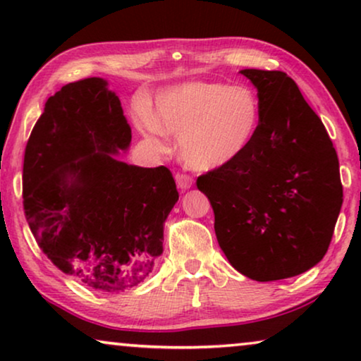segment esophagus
Segmentation results:
<instances>
[{
  "instance_id": "esophagus-1",
  "label": "esophagus",
  "mask_w": 361,
  "mask_h": 361,
  "mask_svg": "<svg viewBox=\"0 0 361 361\" xmlns=\"http://www.w3.org/2000/svg\"><path fill=\"white\" fill-rule=\"evenodd\" d=\"M176 182H177V187L184 192V190H189L192 184H194V179H192L190 176H185V174H176Z\"/></svg>"
}]
</instances>
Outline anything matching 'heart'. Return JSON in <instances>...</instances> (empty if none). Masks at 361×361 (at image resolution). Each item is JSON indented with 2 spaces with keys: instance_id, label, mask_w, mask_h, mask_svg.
Returning a JSON list of instances; mask_svg holds the SVG:
<instances>
[{
  "instance_id": "heart-1",
  "label": "heart",
  "mask_w": 361,
  "mask_h": 361,
  "mask_svg": "<svg viewBox=\"0 0 361 361\" xmlns=\"http://www.w3.org/2000/svg\"><path fill=\"white\" fill-rule=\"evenodd\" d=\"M136 121L142 131L179 137L185 164L210 172L235 162L251 146L261 103L248 85L194 80L161 90L154 113L141 110Z\"/></svg>"
}]
</instances>
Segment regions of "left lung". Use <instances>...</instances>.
Masks as SVG:
<instances>
[{
  "instance_id": "obj_1",
  "label": "left lung",
  "mask_w": 361,
  "mask_h": 361,
  "mask_svg": "<svg viewBox=\"0 0 361 361\" xmlns=\"http://www.w3.org/2000/svg\"><path fill=\"white\" fill-rule=\"evenodd\" d=\"M261 123L241 157L197 179L230 264L253 281L293 278L327 253L343 202L327 130L288 73L245 68Z\"/></svg>"
}]
</instances>
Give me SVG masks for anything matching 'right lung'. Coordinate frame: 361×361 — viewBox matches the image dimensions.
I'll use <instances>...</instances> for the list:
<instances>
[{
  "label": "right lung",
  "instance_id": "add662e5",
  "mask_svg": "<svg viewBox=\"0 0 361 361\" xmlns=\"http://www.w3.org/2000/svg\"><path fill=\"white\" fill-rule=\"evenodd\" d=\"M130 145L120 98L92 77L49 98L24 154V212L37 245L62 273L103 293L152 273L179 200L167 167L120 159Z\"/></svg>",
  "mask_w": 361,
  "mask_h": 361
}]
</instances>
